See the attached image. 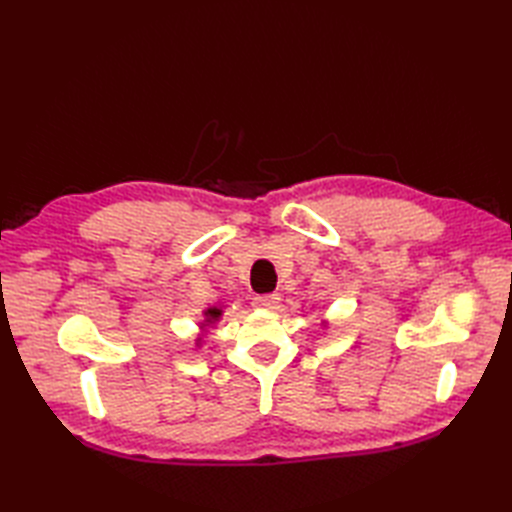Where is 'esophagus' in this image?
<instances>
[{
    "label": "esophagus",
    "instance_id": "obj_1",
    "mask_svg": "<svg viewBox=\"0 0 512 512\" xmlns=\"http://www.w3.org/2000/svg\"><path fill=\"white\" fill-rule=\"evenodd\" d=\"M282 294L280 292H271V294H260V297H254L252 305L258 309H277L280 307Z\"/></svg>",
    "mask_w": 512,
    "mask_h": 512
}]
</instances>
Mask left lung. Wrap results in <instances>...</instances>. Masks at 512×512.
<instances>
[{
  "label": "left lung",
  "mask_w": 512,
  "mask_h": 512,
  "mask_svg": "<svg viewBox=\"0 0 512 512\" xmlns=\"http://www.w3.org/2000/svg\"><path fill=\"white\" fill-rule=\"evenodd\" d=\"M322 324H327V322H322Z\"/></svg>",
  "instance_id": "left-lung-1"
}]
</instances>
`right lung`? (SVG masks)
Wrapping results in <instances>:
<instances>
[{
  "label": "right lung",
  "instance_id": "right-lung-1",
  "mask_svg": "<svg viewBox=\"0 0 512 512\" xmlns=\"http://www.w3.org/2000/svg\"><path fill=\"white\" fill-rule=\"evenodd\" d=\"M203 316H205V320L200 322V331H203V335H207L209 333L207 329L213 327V324L222 318V309L220 307H209V309H205ZM203 335L196 339V346H200V342H203Z\"/></svg>",
  "mask_w": 512,
  "mask_h": 512
}]
</instances>
